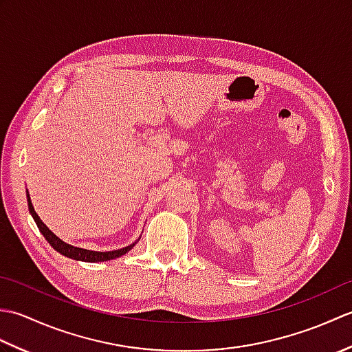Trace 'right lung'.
Returning a JSON list of instances; mask_svg holds the SVG:
<instances>
[{"label":"right lung","mask_w":352,"mask_h":352,"mask_svg":"<svg viewBox=\"0 0 352 352\" xmlns=\"http://www.w3.org/2000/svg\"><path fill=\"white\" fill-rule=\"evenodd\" d=\"M27 201H28L30 213H32L33 219L36 221L37 228L41 230V233L50 242V245L52 246V248H54L56 251H58L60 254H63L65 257H69V258H74V260H81V261H107V260L124 256V254L129 252L134 246V243H133V245L125 246V248H122V250L109 251V252H96V251H89V250H83V248H77V246H72V245L65 243L54 233H52V231L41 221L39 216H37V213L34 212V208H33L32 201H30L28 192H27Z\"/></svg>","instance_id":"right-lung-1"}]
</instances>
